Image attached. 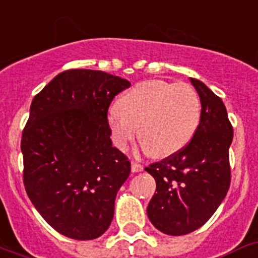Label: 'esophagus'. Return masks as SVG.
Segmentation results:
<instances>
[{
	"label": "esophagus",
	"mask_w": 258,
	"mask_h": 258,
	"mask_svg": "<svg viewBox=\"0 0 258 258\" xmlns=\"http://www.w3.org/2000/svg\"><path fill=\"white\" fill-rule=\"evenodd\" d=\"M131 170H133L134 173L142 172V170H143V165H142V164H140V162L133 161V162H131Z\"/></svg>",
	"instance_id": "1"
}]
</instances>
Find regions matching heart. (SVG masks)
Segmentation results:
<instances>
[{
    "label": "heart",
    "mask_w": 258,
    "mask_h": 258,
    "mask_svg": "<svg viewBox=\"0 0 258 258\" xmlns=\"http://www.w3.org/2000/svg\"><path fill=\"white\" fill-rule=\"evenodd\" d=\"M109 115V128L116 148L125 149L139 138L155 157L178 152L191 140L201 118L198 92L186 82L148 80L134 85Z\"/></svg>",
    "instance_id": "obj_1"
}]
</instances>
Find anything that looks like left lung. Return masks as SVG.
<instances>
[{
	"instance_id": "8db88e82",
	"label": "left lung",
	"mask_w": 258,
	"mask_h": 258,
	"mask_svg": "<svg viewBox=\"0 0 258 258\" xmlns=\"http://www.w3.org/2000/svg\"><path fill=\"white\" fill-rule=\"evenodd\" d=\"M201 98L196 133L181 151L146 168L156 192L147 214L166 235H186L213 216L231 185L229 146L233 128L226 106L202 81L190 79Z\"/></svg>"
}]
</instances>
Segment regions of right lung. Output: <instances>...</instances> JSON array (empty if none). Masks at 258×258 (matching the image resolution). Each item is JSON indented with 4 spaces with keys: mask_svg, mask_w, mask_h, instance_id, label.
I'll return each mask as SVG.
<instances>
[{
    "mask_svg": "<svg viewBox=\"0 0 258 258\" xmlns=\"http://www.w3.org/2000/svg\"><path fill=\"white\" fill-rule=\"evenodd\" d=\"M130 86L102 71L68 69L32 99L21 140L23 183L43 219L67 237L93 240L110 227L131 162L111 146L107 112Z\"/></svg>",
    "mask_w": 258,
    "mask_h": 258,
    "instance_id": "right-lung-1",
    "label": "right lung"
}]
</instances>
